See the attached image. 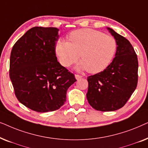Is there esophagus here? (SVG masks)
<instances>
[{"label": "esophagus", "mask_w": 148, "mask_h": 148, "mask_svg": "<svg viewBox=\"0 0 148 148\" xmlns=\"http://www.w3.org/2000/svg\"><path fill=\"white\" fill-rule=\"evenodd\" d=\"M75 78H76V79H81V78H82L83 77V76H82V75H77V74H75Z\"/></svg>", "instance_id": "esophagus-1"}]
</instances>
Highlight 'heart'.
Instances as JSON below:
<instances>
[{"label":"heart","instance_id":"1","mask_svg":"<svg viewBox=\"0 0 148 148\" xmlns=\"http://www.w3.org/2000/svg\"><path fill=\"white\" fill-rule=\"evenodd\" d=\"M116 50V40L112 36L92 29L75 30L69 35V42L59 40L55 46L56 55L64 66L82 62L77 69L97 73L105 69Z\"/></svg>","mask_w":148,"mask_h":148}]
</instances>
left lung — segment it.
I'll return each mask as SVG.
<instances>
[{"instance_id": "8db88e82", "label": "left lung", "mask_w": 148, "mask_h": 148, "mask_svg": "<svg viewBox=\"0 0 148 148\" xmlns=\"http://www.w3.org/2000/svg\"><path fill=\"white\" fill-rule=\"evenodd\" d=\"M114 38L116 51L112 61L103 71L88 77L86 96L90 106L102 112L122 108L136 89L138 60L128 40L107 27Z\"/></svg>"}]
</instances>
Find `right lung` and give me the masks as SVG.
Returning <instances> with one entry per match:
<instances>
[{
    "label": "right lung",
    "instance_id": "1",
    "mask_svg": "<svg viewBox=\"0 0 148 148\" xmlns=\"http://www.w3.org/2000/svg\"><path fill=\"white\" fill-rule=\"evenodd\" d=\"M56 27H34L14 44L10 56L9 76L21 104L38 112L59 109L75 75L58 62Z\"/></svg>",
    "mask_w": 148,
    "mask_h": 148
}]
</instances>
